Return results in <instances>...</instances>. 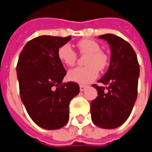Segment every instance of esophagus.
<instances>
[{
    "label": "esophagus",
    "instance_id": "esophagus-1",
    "mask_svg": "<svg viewBox=\"0 0 152 152\" xmlns=\"http://www.w3.org/2000/svg\"><path fill=\"white\" fill-rule=\"evenodd\" d=\"M79 88H80V91H81V92H83V91L85 90L86 86H85V85H80V86H79Z\"/></svg>",
    "mask_w": 152,
    "mask_h": 152
}]
</instances>
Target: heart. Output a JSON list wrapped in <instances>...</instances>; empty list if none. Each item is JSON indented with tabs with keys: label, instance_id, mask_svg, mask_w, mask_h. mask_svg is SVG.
<instances>
[{
	"label": "heart",
	"instance_id": "obj_1",
	"mask_svg": "<svg viewBox=\"0 0 152 152\" xmlns=\"http://www.w3.org/2000/svg\"><path fill=\"white\" fill-rule=\"evenodd\" d=\"M78 48L81 53L87 54L83 68H75L69 70L67 78L72 82L87 84L93 82L99 75V69L102 70L107 65V57L100 50V46L95 41L83 39L78 42ZM58 57L64 65L71 67L75 64L77 55L69 44L61 46L58 50Z\"/></svg>",
	"mask_w": 152,
	"mask_h": 152
}]
</instances>
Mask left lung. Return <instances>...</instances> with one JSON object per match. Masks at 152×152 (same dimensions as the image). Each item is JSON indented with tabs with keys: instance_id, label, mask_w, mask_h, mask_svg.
<instances>
[{
	"instance_id": "left-lung-1",
	"label": "left lung",
	"mask_w": 152,
	"mask_h": 152,
	"mask_svg": "<svg viewBox=\"0 0 152 152\" xmlns=\"http://www.w3.org/2000/svg\"><path fill=\"white\" fill-rule=\"evenodd\" d=\"M110 47V67L98 82L93 84L97 98L90 104L91 119L94 125L104 129H115L123 125L134 107L138 88L140 66L135 51L129 42L114 34L99 37Z\"/></svg>"
}]
</instances>
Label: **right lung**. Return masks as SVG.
<instances>
[{
    "label": "right lung",
    "instance_id": "1",
    "mask_svg": "<svg viewBox=\"0 0 152 152\" xmlns=\"http://www.w3.org/2000/svg\"><path fill=\"white\" fill-rule=\"evenodd\" d=\"M71 37L40 36L29 41L17 65L21 99L29 116L41 128L58 130L69 121V105L79 93L74 82L63 83L66 70L58 50Z\"/></svg>",
    "mask_w": 152,
    "mask_h": 152
}]
</instances>
